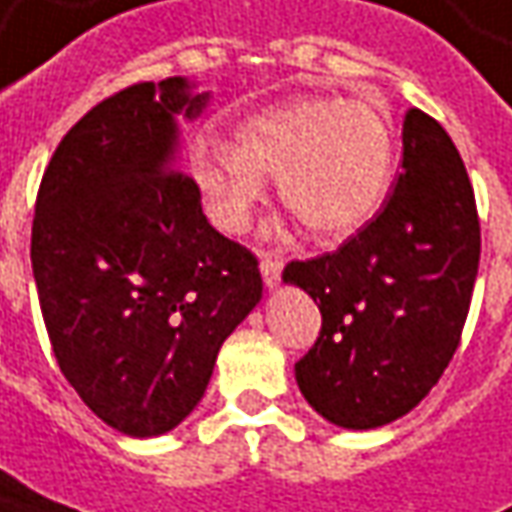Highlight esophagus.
Returning <instances> with one entry per match:
<instances>
[{"label":"esophagus","instance_id":"1","mask_svg":"<svg viewBox=\"0 0 512 512\" xmlns=\"http://www.w3.org/2000/svg\"><path fill=\"white\" fill-rule=\"evenodd\" d=\"M260 274H263L266 288H277V285H280V274H283V260H280V255L263 252V255H260Z\"/></svg>","mask_w":512,"mask_h":512}]
</instances>
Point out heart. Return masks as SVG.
Instances as JSON below:
<instances>
[{"label": "heart", "instance_id": "heart-1", "mask_svg": "<svg viewBox=\"0 0 512 512\" xmlns=\"http://www.w3.org/2000/svg\"><path fill=\"white\" fill-rule=\"evenodd\" d=\"M190 176L221 232L249 227L266 198V176L319 243H342L384 210L395 182L387 117L358 100L302 97L249 117L238 142L198 134Z\"/></svg>", "mask_w": 512, "mask_h": 512}]
</instances>
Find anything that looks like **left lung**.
Listing matches in <instances>:
<instances>
[{"label": "left lung", "instance_id": "1", "mask_svg": "<svg viewBox=\"0 0 512 512\" xmlns=\"http://www.w3.org/2000/svg\"><path fill=\"white\" fill-rule=\"evenodd\" d=\"M398 184L336 252L294 260L283 283L319 305V339L294 367L305 401L333 426H387L429 395L460 344L479 269L474 187L443 125L403 120Z\"/></svg>", "mask_w": 512, "mask_h": 512}]
</instances>
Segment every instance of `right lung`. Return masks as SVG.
I'll list each match as a JSON object with an SVG mask.
<instances>
[{
	"mask_svg": "<svg viewBox=\"0 0 512 512\" xmlns=\"http://www.w3.org/2000/svg\"><path fill=\"white\" fill-rule=\"evenodd\" d=\"M210 92L137 83L69 128L38 190L33 277L64 378L128 437L176 429L263 297L257 260L215 232L179 162V117Z\"/></svg>",
	"mask_w": 512,
	"mask_h": 512,
	"instance_id": "1",
	"label": "right lung"
}]
</instances>
